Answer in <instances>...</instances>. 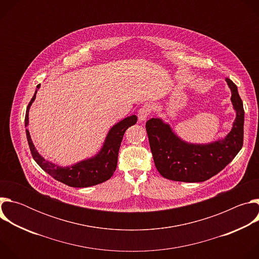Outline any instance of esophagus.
Masks as SVG:
<instances>
[{
    "mask_svg": "<svg viewBox=\"0 0 259 259\" xmlns=\"http://www.w3.org/2000/svg\"><path fill=\"white\" fill-rule=\"evenodd\" d=\"M152 113V107L149 104H145L143 106H141L138 109V120L139 122H143L146 120V118L149 117Z\"/></svg>",
    "mask_w": 259,
    "mask_h": 259,
    "instance_id": "esophagus-1",
    "label": "esophagus"
}]
</instances>
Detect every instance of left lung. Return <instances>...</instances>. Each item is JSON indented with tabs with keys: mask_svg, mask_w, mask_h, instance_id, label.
<instances>
[{
	"mask_svg": "<svg viewBox=\"0 0 259 259\" xmlns=\"http://www.w3.org/2000/svg\"><path fill=\"white\" fill-rule=\"evenodd\" d=\"M231 92L236 119L231 132L223 139L197 144L179 138L169 124L152 118L145 124L155 165L160 174L170 180L202 182L223 170L243 146L244 107L238 88L226 79Z\"/></svg>",
	"mask_w": 259,
	"mask_h": 259,
	"instance_id": "8db88e82",
	"label": "left lung"
}]
</instances>
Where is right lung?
Listing matches in <instances>:
<instances>
[{
	"label": "right lung",
	"instance_id": "obj_1",
	"mask_svg": "<svg viewBox=\"0 0 259 259\" xmlns=\"http://www.w3.org/2000/svg\"><path fill=\"white\" fill-rule=\"evenodd\" d=\"M40 86V84L36 86L35 92L26 107L24 121L25 127L28 126V112L30 105L35 99V94L38 92ZM136 122L137 117L134 115L120 121L119 123H117L110 128L105 137L101 150L97 155L68 167H60L49 161H46L38 153V151L35 150L29 135V131L25 129V132L31 156L33 160L36 162V164H38L45 172L51 175L54 179L66 184L68 187L88 188L102 183L113 176L117 168L119 150L124 133L129 127L136 124Z\"/></svg>",
	"mask_w": 259,
	"mask_h": 259
}]
</instances>
